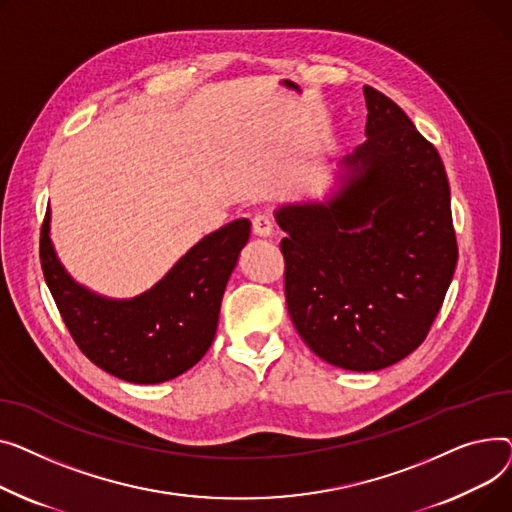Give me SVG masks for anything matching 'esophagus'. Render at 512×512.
Instances as JSON below:
<instances>
[{"label": "esophagus", "instance_id": "34e87169", "mask_svg": "<svg viewBox=\"0 0 512 512\" xmlns=\"http://www.w3.org/2000/svg\"><path fill=\"white\" fill-rule=\"evenodd\" d=\"M273 229H275V223L268 215H256L254 217V233L256 235L268 237V235H273Z\"/></svg>", "mask_w": 512, "mask_h": 512}]
</instances>
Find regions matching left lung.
Segmentation results:
<instances>
[{
	"label": "left lung",
	"mask_w": 512,
	"mask_h": 512,
	"mask_svg": "<svg viewBox=\"0 0 512 512\" xmlns=\"http://www.w3.org/2000/svg\"><path fill=\"white\" fill-rule=\"evenodd\" d=\"M364 97L368 140L326 196L275 210L293 326L351 372L388 368L424 343L459 256L438 150L380 90L364 86Z\"/></svg>",
	"instance_id": "left-lung-1"
}]
</instances>
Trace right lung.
I'll return each instance as SVG.
<instances>
[{"label": "right lung", "instance_id": "1", "mask_svg": "<svg viewBox=\"0 0 512 512\" xmlns=\"http://www.w3.org/2000/svg\"><path fill=\"white\" fill-rule=\"evenodd\" d=\"M252 223L235 219L204 235L161 281L128 299L76 283L51 242V208L41 229V266L72 339L107 374L159 384L196 366L215 339L227 281Z\"/></svg>", "mask_w": 512, "mask_h": 512}]
</instances>
